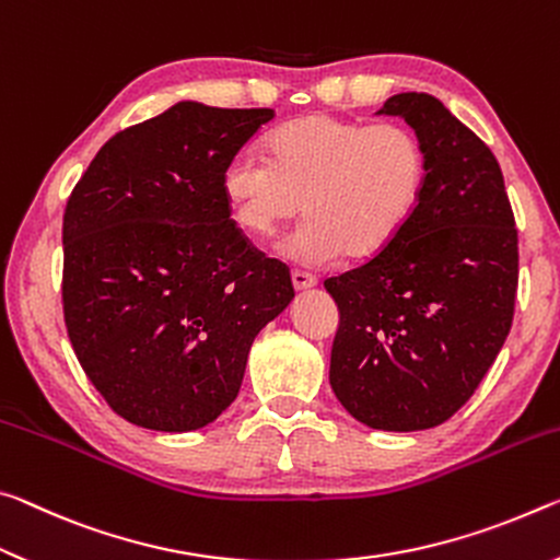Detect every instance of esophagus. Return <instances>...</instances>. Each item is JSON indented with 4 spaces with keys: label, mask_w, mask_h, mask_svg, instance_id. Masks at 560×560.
<instances>
[{
    "label": "esophagus",
    "mask_w": 560,
    "mask_h": 560,
    "mask_svg": "<svg viewBox=\"0 0 560 560\" xmlns=\"http://www.w3.org/2000/svg\"><path fill=\"white\" fill-rule=\"evenodd\" d=\"M292 285H295L298 292H302V290H313V288L317 285V278H315V275H310V272L295 270V272H292Z\"/></svg>",
    "instance_id": "34e87169"
}]
</instances>
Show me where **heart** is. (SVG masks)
<instances>
[{"label":"heart","instance_id":"b5f03b06","mask_svg":"<svg viewBox=\"0 0 560 560\" xmlns=\"http://www.w3.org/2000/svg\"><path fill=\"white\" fill-rule=\"evenodd\" d=\"M265 149L268 159L237 151L220 188L235 223L255 237L272 235L302 208L307 220L282 250L305 265L342 253L352 260L380 255L405 231L427 188V149L401 124L310 114L270 131Z\"/></svg>","mask_w":560,"mask_h":560}]
</instances>
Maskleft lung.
Masks as SVG:
<instances>
[{"label":"left lung","mask_w":560,"mask_h":560,"mask_svg":"<svg viewBox=\"0 0 560 560\" xmlns=\"http://www.w3.org/2000/svg\"><path fill=\"white\" fill-rule=\"evenodd\" d=\"M377 114L415 128L429 176L397 241L325 280L340 310L329 384L362 424L419 432L469 401L506 342L518 235L497 155L442 101L409 91Z\"/></svg>","instance_id":"8db88e82"}]
</instances>
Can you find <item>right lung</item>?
<instances>
[{
	"label": "right lung",
	"instance_id": "obj_1",
	"mask_svg": "<svg viewBox=\"0 0 560 560\" xmlns=\"http://www.w3.org/2000/svg\"><path fill=\"white\" fill-rule=\"evenodd\" d=\"M270 108L178 101L108 139L63 213V319L86 377L153 432L208 427L295 290L250 247L220 178Z\"/></svg>",
	"mask_w": 560,
	"mask_h": 560
}]
</instances>
